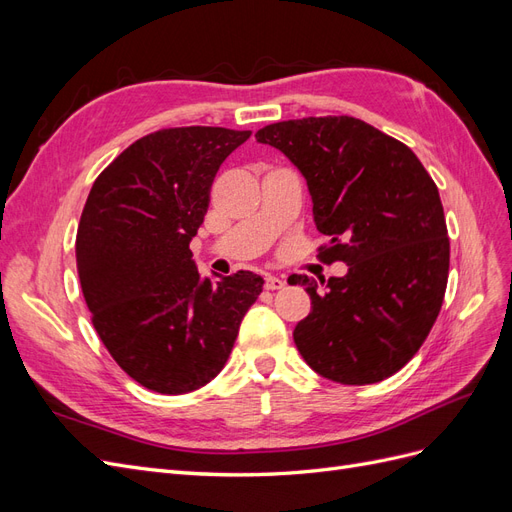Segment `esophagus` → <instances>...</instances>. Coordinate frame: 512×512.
<instances>
[{
	"mask_svg": "<svg viewBox=\"0 0 512 512\" xmlns=\"http://www.w3.org/2000/svg\"><path fill=\"white\" fill-rule=\"evenodd\" d=\"M284 286H286V282L282 280V277H275V275L265 277V288L267 290H282Z\"/></svg>",
	"mask_w": 512,
	"mask_h": 512,
	"instance_id": "obj_1",
	"label": "esophagus"
}]
</instances>
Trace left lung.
<instances>
[{
  "label": "left lung",
  "mask_w": 512,
  "mask_h": 512,
  "mask_svg": "<svg viewBox=\"0 0 512 512\" xmlns=\"http://www.w3.org/2000/svg\"><path fill=\"white\" fill-rule=\"evenodd\" d=\"M307 179L324 265L348 275H290L312 299L292 337L316 374L339 384L391 378L436 322L451 265L438 185L414 151L350 115L269 123L256 132Z\"/></svg>",
  "instance_id": "left-lung-1"
}]
</instances>
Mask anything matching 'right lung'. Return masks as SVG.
<instances>
[{
    "label": "right lung",
    "mask_w": 512,
    "mask_h": 512,
    "mask_svg": "<svg viewBox=\"0 0 512 512\" xmlns=\"http://www.w3.org/2000/svg\"><path fill=\"white\" fill-rule=\"evenodd\" d=\"M250 134L162 128L91 185L76 230L83 297L108 354L153 393L183 395L218 376L262 292L252 271L200 280L190 250L215 173Z\"/></svg>",
    "instance_id": "1"
}]
</instances>
